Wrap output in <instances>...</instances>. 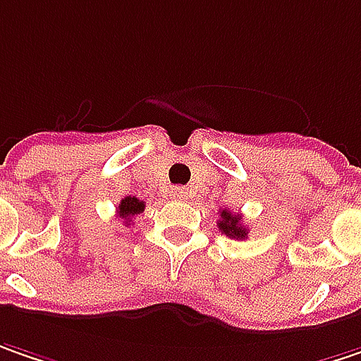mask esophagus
<instances>
[{
    "label": "esophagus",
    "mask_w": 361,
    "mask_h": 361,
    "mask_svg": "<svg viewBox=\"0 0 361 361\" xmlns=\"http://www.w3.org/2000/svg\"><path fill=\"white\" fill-rule=\"evenodd\" d=\"M188 196H190V192H188V188H183V185H176V188L171 190V198H173V200H188Z\"/></svg>",
    "instance_id": "1"
}]
</instances>
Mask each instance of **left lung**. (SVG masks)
Segmentation results:
<instances>
[{
	"label": "left lung",
	"instance_id": "obj_1",
	"mask_svg": "<svg viewBox=\"0 0 361 361\" xmlns=\"http://www.w3.org/2000/svg\"><path fill=\"white\" fill-rule=\"evenodd\" d=\"M219 231L224 233L231 239H247V226L241 223V214H233L231 210H221V221H219Z\"/></svg>",
	"mask_w": 361,
	"mask_h": 361
}]
</instances>
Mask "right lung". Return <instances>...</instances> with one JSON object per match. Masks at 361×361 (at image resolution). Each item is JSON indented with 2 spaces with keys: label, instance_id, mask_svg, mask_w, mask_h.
<instances>
[{
  "label": "right lung",
  "instance_id": "obj_1",
  "mask_svg": "<svg viewBox=\"0 0 361 361\" xmlns=\"http://www.w3.org/2000/svg\"><path fill=\"white\" fill-rule=\"evenodd\" d=\"M140 212H145V202L138 200L137 196H126L118 204V216L126 224L133 221V216H137Z\"/></svg>",
  "mask_w": 361,
  "mask_h": 361
}]
</instances>
